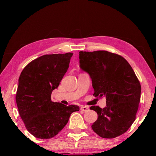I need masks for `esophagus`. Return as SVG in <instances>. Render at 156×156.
<instances>
[{"instance_id":"1","label":"esophagus","mask_w":156,"mask_h":156,"mask_svg":"<svg viewBox=\"0 0 156 156\" xmlns=\"http://www.w3.org/2000/svg\"><path fill=\"white\" fill-rule=\"evenodd\" d=\"M80 110L82 111V112H88L89 109V107H87L83 106V107H80Z\"/></svg>"}]
</instances>
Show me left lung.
<instances>
[{"instance_id": "8db88e82", "label": "left lung", "mask_w": 156, "mask_h": 156, "mask_svg": "<svg viewBox=\"0 0 156 156\" xmlns=\"http://www.w3.org/2000/svg\"><path fill=\"white\" fill-rule=\"evenodd\" d=\"M80 67L91 78L95 97L106 98L103 109L91 106L98 119L91 128L103 138H114L128 130L136 120L141 86L129 63L107 51H80Z\"/></svg>"}]
</instances>
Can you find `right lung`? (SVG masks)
<instances>
[{
	"label": "right lung",
	"mask_w": 156,
	"mask_h": 156,
	"mask_svg": "<svg viewBox=\"0 0 156 156\" xmlns=\"http://www.w3.org/2000/svg\"><path fill=\"white\" fill-rule=\"evenodd\" d=\"M73 53L46 54L32 60L23 69L16 96L21 119L36 138L49 139L67 125L77 105L52 102L51 95L67 72Z\"/></svg>",
	"instance_id": "right-lung-1"
}]
</instances>
